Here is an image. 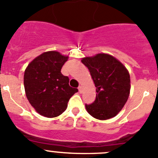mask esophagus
Here are the masks:
<instances>
[{"label": "esophagus", "instance_id": "1", "mask_svg": "<svg viewBox=\"0 0 158 158\" xmlns=\"http://www.w3.org/2000/svg\"><path fill=\"white\" fill-rule=\"evenodd\" d=\"M78 89H79V93H82V85H79V87H78Z\"/></svg>", "mask_w": 158, "mask_h": 158}]
</instances>
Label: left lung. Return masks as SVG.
Listing matches in <instances>:
<instances>
[{
  "label": "left lung",
  "instance_id": "obj_1",
  "mask_svg": "<svg viewBox=\"0 0 158 158\" xmlns=\"http://www.w3.org/2000/svg\"><path fill=\"white\" fill-rule=\"evenodd\" d=\"M82 62L89 70L97 93L93 103L85 104L87 112L98 120L114 117L129 97L131 79L127 69L116 58L105 53L82 58Z\"/></svg>",
  "mask_w": 158,
  "mask_h": 158
}]
</instances>
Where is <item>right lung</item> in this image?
I'll use <instances>...</instances> for the list:
<instances>
[{
	"label": "right lung",
	"mask_w": 158,
	"mask_h": 158,
	"mask_svg": "<svg viewBox=\"0 0 158 158\" xmlns=\"http://www.w3.org/2000/svg\"><path fill=\"white\" fill-rule=\"evenodd\" d=\"M68 58L59 52H46L31 61L24 71L27 99L37 113L45 117L62 114L70 98L78 92L69 85L68 76L61 73Z\"/></svg>",
	"instance_id": "right-lung-1"
}]
</instances>
